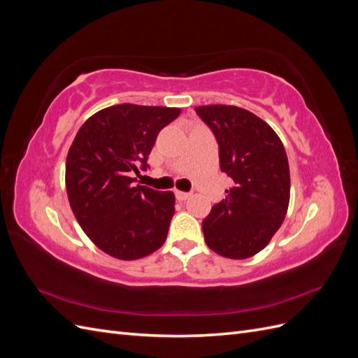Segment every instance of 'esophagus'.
<instances>
[{
    "label": "esophagus",
    "instance_id": "1",
    "mask_svg": "<svg viewBox=\"0 0 358 358\" xmlns=\"http://www.w3.org/2000/svg\"><path fill=\"white\" fill-rule=\"evenodd\" d=\"M192 196L191 192H183V191H176V199L178 200H180V201H185V200H188L189 197Z\"/></svg>",
    "mask_w": 358,
    "mask_h": 358
}]
</instances>
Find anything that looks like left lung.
Returning <instances> with one entry per match:
<instances>
[{
  "label": "left lung",
  "instance_id": "left-lung-1",
  "mask_svg": "<svg viewBox=\"0 0 358 358\" xmlns=\"http://www.w3.org/2000/svg\"><path fill=\"white\" fill-rule=\"evenodd\" d=\"M196 112L218 142L221 170L234 182L201 222L206 245L227 258H249L267 246L285 218V148L272 127L241 107L200 106Z\"/></svg>",
  "mask_w": 358,
  "mask_h": 358
}]
</instances>
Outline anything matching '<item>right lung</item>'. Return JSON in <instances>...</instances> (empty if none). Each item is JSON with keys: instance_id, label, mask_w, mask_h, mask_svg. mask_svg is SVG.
I'll use <instances>...</instances> for the list:
<instances>
[{"instance_id": "add662e5", "label": "right lung", "mask_w": 358, "mask_h": 358, "mask_svg": "<svg viewBox=\"0 0 358 358\" xmlns=\"http://www.w3.org/2000/svg\"><path fill=\"white\" fill-rule=\"evenodd\" d=\"M176 107L116 104L92 115L76 134L66 162V187L76 220L101 251L143 258L164 243L175 194L136 185L158 133Z\"/></svg>"}]
</instances>
